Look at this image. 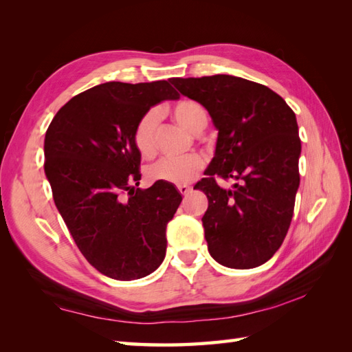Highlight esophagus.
<instances>
[{
	"label": "esophagus",
	"instance_id": "esophagus-1",
	"mask_svg": "<svg viewBox=\"0 0 352 352\" xmlns=\"http://www.w3.org/2000/svg\"><path fill=\"white\" fill-rule=\"evenodd\" d=\"M178 190H180L182 195H188V193L192 190V188L188 184H180V186H178Z\"/></svg>",
	"mask_w": 352,
	"mask_h": 352
}]
</instances>
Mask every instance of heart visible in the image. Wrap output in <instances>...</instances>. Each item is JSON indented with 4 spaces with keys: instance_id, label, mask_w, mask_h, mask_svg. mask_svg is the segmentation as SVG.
I'll return each instance as SVG.
<instances>
[{
    "instance_id": "obj_1",
    "label": "heart",
    "mask_w": 352,
    "mask_h": 352,
    "mask_svg": "<svg viewBox=\"0 0 352 352\" xmlns=\"http://www.w3.org/2000/svg\"><path fill=\"white\" fill-rule=\"evenodd\" d=\"M172 118L178 125L192 134H198L206 129L207 113L204 107L197 101L183 100L178 101L172 107ZM159 125V113L155 110H149L140 118L136 129H134L133 140L138 151L142 155H153L155 151V131ZM203 168V160L197 154H190L180 159H164L157 160L151 166H148L146 174L149 180L164 182L170 184H186L190 183Z\"/></svg>"
}]
</instances>
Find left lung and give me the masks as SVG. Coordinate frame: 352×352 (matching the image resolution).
Listing matches in <instances>:
<instances>
[{
	"instance_id": "8db88e82",
	"label": "left lung",
	"mask_w": 352,
	"mask_h": 352,
	"mask_svg": "<svg viewBox=\"0 0 352 352\" xmlns=\"http://www.w3.org/2000/svg\"><path fill=\"white\" fill-rule=\"evenodd\" d=\"M172 85L206 107L218 130L207 177L195 184L208 199L203 216L208 252L231 269L266 263L287 234L300 188L294 110L269 87L227 74L174 78ZM218 176L236 183L222 190Z\"/></svg>"
}]
</instances>
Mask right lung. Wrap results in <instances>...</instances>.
I'll use <instances>...</instances> for the list:
<instances>
[{"instance_id": "add662e5", "label": "right lung", "mask_w": 352, "mask_h": 352, "mask_svg": "<svg viewBox=\"0 0 352 352\" xmlns=\"http://www.w3.org/2000/svg\"><path fill=\"white\" fill-rule=\"evenodd\" d=\"M178 98L164 80L109 81L66 102L45 134V175L57 210L81 254L109 278H144L166 254V226L183 198L164 182L136 188L133 134L153 106Z\"/></svg>"}]
</instances>
